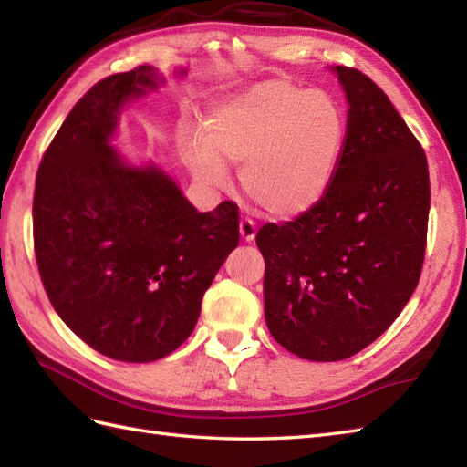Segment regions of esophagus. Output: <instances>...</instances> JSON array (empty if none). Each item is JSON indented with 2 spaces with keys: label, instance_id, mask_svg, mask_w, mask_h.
I'll return each instance as SVG.
<instances>
[{
  "label": "esophagus",
  "instance_id": "34e87169",
  "mask_svg": "<svg viewBox=\"0 0 467 467\" xmlns=\"http://www.w3.org/2000/svg\"><path fill=\"white\" fill-rule=\"evenodd\" d=\"M239 228H241V236H243V239H244L246 243L254 241V234H256V224H254V221H251V218H243Z\"/></svg>",
  "mask_w": 467,
  "mask_h": 467
}]
</instances>
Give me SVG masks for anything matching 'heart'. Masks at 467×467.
Masks as SVG:
<instances>
[{
	"instance_id": "obj_1",
	"label": "heart",
	"mask_w": 467,
	"mask_h": 467,
	"mask_svg": "<svg viewBox=\"0 0 467 467\" xmlns=\"http://www.w3.org/2000/svg\"><path fill=\"white\" fill-rule=\"evenodd\" d=\"M347 140V120L333 96L283 78L246 88L214 108L204 132H192L182 156L198 181L223 188L228 162L241 165V184L269 214L309 211L329 191Z\"/></svg>"
}]
</instances>
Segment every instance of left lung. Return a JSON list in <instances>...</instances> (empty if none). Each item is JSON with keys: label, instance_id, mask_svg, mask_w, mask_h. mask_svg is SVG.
Wrapping results in <instances>:
<instances>
[{"label": "left lung", "instance_id": "obj_1", "mask_svg": "<svg viewBox=\"0 0 467 467\" xmlns=\"http://www.w3.org/2000/svg\"><path fill=\"white\" fill-rule=\"evenodd\" d=\"M335 72L349 100L335 181L309 211L256 233L266 325L309 361L347 359L383 335L420 283L428 244L420 140L369 76Z\"/></svg>", "mask_w": 467, "mask_h": 467}]
</instances>
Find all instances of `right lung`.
Wrapping results in <instances>:
<instances>
[{
    "mask_svg": "<svg viewBox=\"0 0 467 467\" xmlns=\"http://www.w3.org/2000/svg\"><path fill=\"white\" fill-rule=\"evenodd\" d=\"M158 86L150 66L94 84L44 152L34 251L56 313L92 349L148 363L192 333L239 244V206L198 213L161 171L126 166L108 144L122 104Z\"/></svg>",
    "mask_w": 467,
    "mask_h": 467,
    "instance_id": "1",
    "label": "right lung"
}]
</instances>
